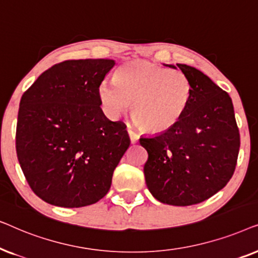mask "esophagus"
<instances>
[{"label":"esophagus","mask_w":258,"mask_h":258,"mask_svg":"<svg viewBox=\"0 0 258 258\" xmlns=\"http://www.w3.org/2000/svg\"><path fill=\"white\" fill-rule=\"evenodd\" d=\"M128 134H129V137H130V141H132V143H136L137 141H139V135H137L134 130L128 128Z\"/></svg>","instance_id":"esophagus-1"}]
</instances>
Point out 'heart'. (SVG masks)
<instances>
[{
    "mask_svg": "<svg viewBox=\"0 0 258 258\" xmlns=\"http://www.w3.org/2000/svg\"><path fill=\"white\" fill-rule=\"evenodd\" d=\"M114 79L98 86L104 114L117 118L133 103L132 117L147 133L170 129L184 115L191 98V83L184 73L149 62L125 63Z\"/></svg>",
    "mask_w": 258,
    "mask_h": 258,
    "instance_id": "1",
    "label": "heart"
}]
</instances>
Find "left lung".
<instances>
[{"label": "left lung", "mask_w": 258, "mask_h": 258, "mask_svg": "<svg viewBox=\"0 0 258 258\" xmlns=\"http://www.w3.org/2000/svg\"><path fill=\"white\" fill-rule=\"evenodd\" d=\"M177 67L191 83L188 108L170 129L141 137L140 143L148 151L143 170L151 195L162 203L185 207L203 202L227 185L241 140L228 93L199 69Z\"/></svg>", "instance_id": "left-lung-1"}]
</instances>
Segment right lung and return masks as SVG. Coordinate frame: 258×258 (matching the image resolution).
<instances>
[{
  "label": "right lung",
  "mask_w": 258,
  "mask_h": 258,
  "mask_svg": "<svg viewBox=\"0 0 258 258\" xmlns=\"http://www.w3.org/2000/svg\"><path fill=\"white\" fill-rule=\"evenodd\" d=\"M112 59H68L24 91L16 154L28 184L52 206L80 208L107 195L130 139L122 121L105 117L98 86Z\"/></svg>",
  "instance_id": "1"
}]
</instances>
